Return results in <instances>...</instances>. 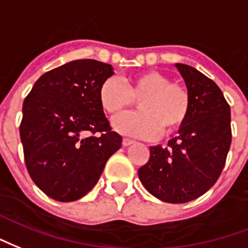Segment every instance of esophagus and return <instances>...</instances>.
I'll return each instance as SVG.
<instances>
[{"instance_id":"esophagus-1","label":"esophagus","mask_w":248,"mask_h":248,"mask_svg":"<svg viewBox=\"0 0 248 248\" xmlns=\"http://www.w3.org/2000/svg\"><path fill=\"white\" fill-rule=\"evenodd\" d=\"M133 140H131V139H123V145L124 146H128V145H132L133 144Z\"/></svg>"}]
</instances>
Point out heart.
Segmentation results:
<instances>
[{"label": "heart", "instance_id": "1", "mask_svg": "<svg viewBox=\"0 0 248 248\" xmlns=\"http://www.w3.org/2000/svg\"><path fill=\"white\" fill-rule=\"evenodd\" d=\"M139 100L141 111L128 113L113 120V128L128 136L149 139L180 131L190 113V93L169 75L146 70L119 80L108 78L99 88V103L103 111L117 116Z\"/></svg>", "mask_w": 248, "mask_h": 248}]
</instances>
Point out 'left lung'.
<instances>
[{
	"mask_svg": "<svg viewBox=\"0 0 248 248\" xmlns=\"http://www.w3.org/2000/svg\"><path fill=\"white\" fill-rule=\"evenodd\" d=\"M176 67L190 93V113L166 148H149V161L139 169V178L158 200L185 203L205 194L219 178L231 145V116L216 83L194 67Z\"/></svg>",
	"mask_w": 248,
	"mask_h": 248,
	"instance_id": "obj_1",
	"label": "left lung"
}]
</instances>
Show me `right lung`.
<instances>
[{
	"instance_id": "add662e5",
	"label": "right lung",
	"mask_w": 248,
	"mask_h": 248,
	"mask_svg": "<svg viewBox=\"0 0 248 248\" xmlns=\"http://www.w3.org/2000/svg\"><path fill=\"white\" fill-rule=\"evenodd\" d=\"M112 75L111 64L72 61L43 74L23 102L25 164L34 184L52 200L86 196L122 146V136L112 131L99 103L100 84Z\"/></svg>"
}]
</instances>
